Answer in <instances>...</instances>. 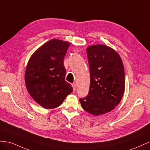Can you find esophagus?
Masks as SVG:
<instances>
[{
	"instance_id": "1",
	"label": "esophagus",
	"mask_w": 150,
	"mask_h": 150,
	"mask_svg": "<svg viewBox=\"0 0 150 150\" xmlns=\"http://www.w3.org/2000/svg\"><path fill=\"white\" fill-rule=\"evenodd\" d=\"M71 85L72 86V88H73V91H76V85L75 83H72Z\"/></svg>"
}]
</instances>
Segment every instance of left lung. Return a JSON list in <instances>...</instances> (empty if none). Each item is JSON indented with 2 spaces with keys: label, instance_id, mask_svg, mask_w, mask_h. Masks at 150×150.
<instances>
[{
  "label": "left lung",
  "instance_id": "left-lung-1",
  "mask_svg": "<svg viewBox=\"0 0 150 150\" xmlns=\"http://www.w3.org/2000/svg\"><path fill=\"white\" fill-rule=\"evenodd\" d=\"M90 72L89 93L79 101L83 110L98 116L112 110L123 96L124 66L120 55L104 45L87 48Z\"/></svg>",
  "mask_w": 150,
  "mask_h": 150
}]
</instances>
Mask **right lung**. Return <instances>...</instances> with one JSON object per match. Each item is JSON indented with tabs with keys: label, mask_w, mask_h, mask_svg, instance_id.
I'll list each match as a JSON object with an SVG mask.
<instances>
[{
	"label": "right lung",
	"mask_w": 150,
	"mask_h": 150,
	"mask_svg": "<svg viewBox=\"0 0 150 150\" xmlns=\"http://www.w3.org/2000/svg\"><path fill=\"white\" fill-rule=\"evenodd\" d=\"M69 42L53 39L32 55L25 73V83L30 96L46 109L59 106L72 88L65 81L64 58Z\"/></svg>",
	"instance_id": "1"
}]
</instances>
